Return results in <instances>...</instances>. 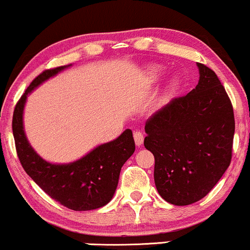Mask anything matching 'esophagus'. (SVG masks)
<instances>
[{"mask_svg": "<svg viewBox=\"0 0 250 250\" xmlns=\"http://www.w3.org/2000/svg\"><path fill=\"white\" fill-rule=\"evenodd\" d=\"M134 140H135L136 146L140 147L142 145V142H144V134H142L140 130L134 131Z\"/></svg>", "mask_w": 250, "mask_h": 250, "instance_id": "34e87169", "label": "esophagus"}]
</instances>
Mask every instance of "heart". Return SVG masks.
Segmentation results:
<instances>
[{
    "mask_svg": "<svg viewBox=\"0 0 250 250\" xmlns=\"http://www.w3.org/2000/svg\"><path fill=\"white\" fill-rule=\"evenodd\" d=\"M160 75H161V70L159 67H152V68H150L149 78H150V81H152V82H155L156 79H159ZM177 85H178L177 82L173 81V82H172V84H171V89L172 90L175 89V87H177Z\"/></svg>",
    "mask_w": 250,
    "mask_h": 250,
    "instance_id": "heart-1",
    "label": "heart"
}]
</instances>
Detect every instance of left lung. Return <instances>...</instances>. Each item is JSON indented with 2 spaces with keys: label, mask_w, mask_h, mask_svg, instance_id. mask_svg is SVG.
I'll return each instance as SVG.
<instances>
[{
  "label": "left lung",
  "mask_w": 250,
  "mask_h": 250,
  "mask_svg": "<svg viewBox=\"0 0 250 250\" xmlns=\"http://www.w3.org/2000/svg\"><path fill=\"white\" fill-rule=\"evenodd\" d=\"M199 81L192 91L173 98L147 120L145 147L154 155V182L171 204L204 198L231 161L235 119L217 75L198 62Z\"/></svg>",
  "instance_id": "1"
}]
</instances>
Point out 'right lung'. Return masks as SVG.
<instances>
[{
  "label": "right lung",
  "instance_id": "1",
  "mask_svg": "<svg viewBox=\"0 0 250 250\" xmlns=\"http://www.w3.org/2000/svg\"><path fill=\"white\" fill-rule=\"evenodd\" d=\"M71 66L49 68L40 73L16 103L13 115V134L19 160L26 173L54 201L75 211L102 208L114 197L120 172L135 150L133 133L125 129L116 140L96 147L79 160L70 164H51L37 154L23 129V109L35 87Z\"/></svg>",
  "mask_w": 250,
  "mask_h": 250
}]
</instances>
